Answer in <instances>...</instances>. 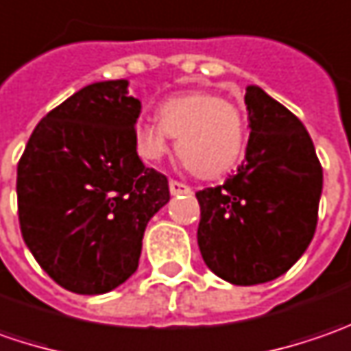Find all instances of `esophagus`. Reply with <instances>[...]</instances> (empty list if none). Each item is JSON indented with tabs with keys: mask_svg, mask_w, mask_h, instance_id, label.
Segmentation results:
<instances>
[{
	"mask_svg": "<svg viewBox=\"0 0 351 351\" xmlns=\"http://www.w3.org/2000/svg\"><path fill=\"white\" fill-rule=\"evenodd\" d=\"M169 191L173 196H180V194H191L192 189L189 184H184V182H178V180H171L169 182Z\"/></svg>",
	"mask_w": 351,
	"mask_h": 351,
	"instance_id": "34e87169",
	"label": "esophagus"
}]
</instances>
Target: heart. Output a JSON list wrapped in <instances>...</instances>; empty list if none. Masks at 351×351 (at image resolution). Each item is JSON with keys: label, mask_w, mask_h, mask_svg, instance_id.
<instances>
[{"label": "heart", "mask_w": 351, "mask_h": 351, "mask_svg": "<svg viewBox=\"0 0 351 351\" xmlns=\"http://www.w3.org/2000/svg\"><path fill=\"white\" fill-rule=\"evenodd\" d=\"M176 137V155L192 175H226L243 155L247 125L241 110L210 92H191L162 101L157 121L135 125V149L145 160H159Z\"/></svg>", "instance_id": "obj_1"}]
</instances>
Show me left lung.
<instances>
[{
  "label": "left lung",
  "instance_id": "8db88e82",
  "mask_svg": "<svg viewBox=\"0 0 351 351\" xmlns=\"http://www.w3.org/2000/svg\"><path fill=\"white\" fill-rule=\"evenodd\" d=\"M250 141L245 160L221 186L196 192L198 247L212 273L232 285L281 277L313 241L322 167L297 115L245 88Z\"/></svg>",
  "mask_w": 351,
  "mask_h": 351
}]
</instances>
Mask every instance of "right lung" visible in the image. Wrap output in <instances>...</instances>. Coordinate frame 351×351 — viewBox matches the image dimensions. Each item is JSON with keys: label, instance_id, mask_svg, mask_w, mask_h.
Wrapping results in <instances>:
<instances>
[{"label": "right lung", "instance_id": "right-lung-1", "mask_svg": "<svg viewBox=\"0 0 351 351\" xmlns=\"http://www.w3.org/2000/svg\"><path fill=\"white\" fill-rule=\"evenodd\" d=\"M128 80L84 86L45 115L17 165L25 243L78 295H104L137 271L149 220L171 200L167 176L135 149L141 101Z\"/></svg>", "mask_w": 351, "mask_h": 351}]
</instances>
